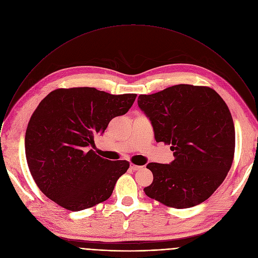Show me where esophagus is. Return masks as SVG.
Instances as JSON below:
<instances>
[{
  "label": "esophagus",
  "instance_id": "esophagus-1",
  "mask_svg": "<svg viewBox=\"0 0 258 258\" xmlns=\"http://www.w3.org/2000/svg\"><path fill=\"white\" fill-rule=\"evenodd\" d=\"M130 167H131V169H132V170H134V171L139 170V169H141V168H142V166H140V165H136V164H134V163H131Z\"/></svg>",
  "mask_w": 258,
  "mask_h": 258
}]
</instances>
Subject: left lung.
I'll use <instances>...</instances> for the list:
<instances>
[{
  "label": "left lung",
  "instance_id": "obj_1",
  "mask_svg": "<svg viewBox=\"0 0 258 258\" xmlns=\"http://www.w3.org/2000/svg\"><path fill=\"white\" fill-rule=\"evenodd\" d=\"M138 104L151 120L156 142L171 144L174 156L170 164L147 165L153 181L145 194L173 208L207 200L234 160L235 126L226 102L211 88L176 85L140 95Z\"/></svg>",
  "mask_w": 258,
  "mask_h": 258
}]
</instances>
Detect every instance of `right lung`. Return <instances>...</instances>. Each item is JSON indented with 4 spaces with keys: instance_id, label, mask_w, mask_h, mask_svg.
Here are the masks:
<instances>
[{
    "instance_id": "obj_1",
    "label": "right lung",
    "mask_w": 258,
    "mask_h": 258,
    "mask_svg": "<svg viewBox=\"0 0 258 258\" xmlns=\"http://www.w3.org/2000/svg\"><path fill=\"white\" fill-rule=\"evenodd\" d=\"M136 94L111 95L95 88L57 89L32 113L25 133V155L39 189L59 206L80 211L111 196L128 161L99 156L94 136L125 114Z\"/></svg>"
}]
</instances>
